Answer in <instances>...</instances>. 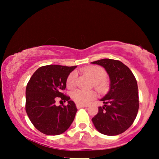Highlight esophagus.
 Here are the masks:
<instances>
[{"mask_svg":"<svg viewBox=\"0 0 159 159\" xmlns=\"http://www.w3.org/2000/svg\"><path fill=\"white\" fill-rule=\"evenodd\" d=\"M87 105H81V104H76V107L78 109L80 108H84V107H87Z\"/></svg>","mask_w":159,"mask_h":159,"instance_id":"esophagus-1","label":"esophagus"}]
</instances>
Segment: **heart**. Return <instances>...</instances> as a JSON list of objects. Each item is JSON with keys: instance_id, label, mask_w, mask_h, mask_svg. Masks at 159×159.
<instances>
[{"instance_id": "heart-1", "label": "heart", "mask_w": 159, "mask_h": 159, "mask_svg": "<svg viewBox=\"0 0 159 159\" xmlns=\"http://www.w3.org/2000/svg\"><path fill=\"white\" fill-rule=\"evenodd\" d=\"M93 80V85L97 90L99 92L105 90L108 86V81L106 79L107 72L103 68L98 66H90L83 70ZM76 74L71 72L66 79V85L67 88L72 89L75 86ZM71 99L78 104L85 105L93 100L96 97L94 91H83L76 89L71 93Z\"/></svg>"}]
</instances>
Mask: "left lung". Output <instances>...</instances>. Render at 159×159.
<instances>
[{
	"label": "left lung",
	"mask_w": 159,
	"mask_h": 159,
	"mask_svg": "<svg viewBox=\"0 0 159 159\" xmlns=\"http://www.w3.org/2000/svg\"><path fill=\"white\" fill-rule=\"evenodd\" d=\"M92 64L103 66L109 74L110 89L100 100L104 104L92 118L99 133L117 135L130 127L138 114L139 96L135 77L121 61L102 59Z\"/></svg>",
	"instance_id": "1"
}]
</instances>
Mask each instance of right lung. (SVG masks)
Listing matches in <instances>:
<instances>
[{
  "label": "right lung",
  "instance_id": "1",
  "mask_svg": "<svg viewBox=\"0 0 159 159\" xmlns=\"http://www.w3.org/2000/svg\"><path fill=\"white\" fill-rule=\"evenodd\" d=\"M76 66L47 65L40 67L27 83L26 88V111L37 130L48 135H57L65 132L74 120L77 109L65 90L66 79ZM60 97L68 104L56 106Z\"/></svg>",
  "mask_w": 159,
  "mask_h": 159
}]
</instances>
